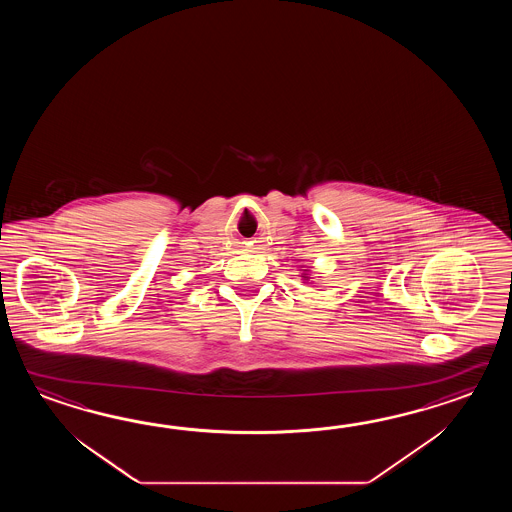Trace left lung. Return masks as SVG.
Returning <instances> with one entry per match:
<instances>
[{"label": "left lung", "mask_w": 512, "mask_h": 512, "mask_svg": "<svg viewBox=\"0 0 512 512\" xmlns=\"http://www.w3.org/2000/svg\"><path fill=\"white\" fill-rule=\"evenodd\" d=\"M302 278H304V280H309V278H311V276H309V269H304V271H302Z\"/></svg>", "instance_id": "obj_1"}]
</instances>
